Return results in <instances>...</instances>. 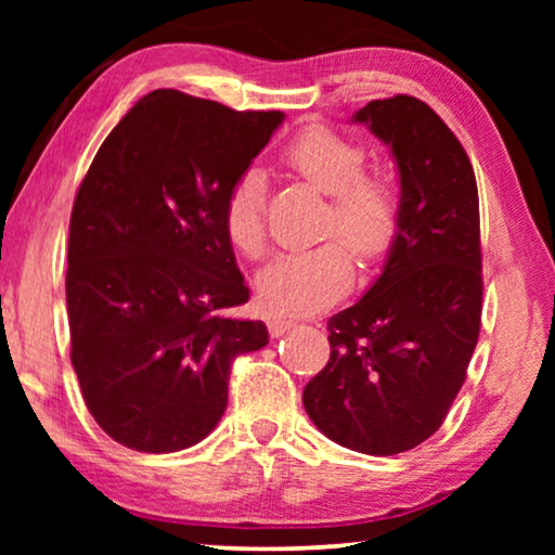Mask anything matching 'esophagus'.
Masks as SVG:
<instances>
[{"mask_svg": "<svg viewBox=\"0 0 555 555\" xmlns=\"http://www.w3.org/2000/svg\"><path fill=\"white\" fill-rule=\"evenodd\" d=\"M268 328H270V336H285L287 331L291 328H295V321L293 318H285V315H275V318H270L268 321Z\"/></svg>", "mask_w": 555, "mask_h": 555, "instance_id": "1", "label": "esophagus"}]
</instances>
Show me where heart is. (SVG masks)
<instances>
[{"label": "heart", "instance_id": "b5f03b06", "mask_svg": "<svg viewBox=\"0 0 555 555\" xmlns=\"http://www.w3.org/2000/svg\"><path fill=\"white\" fill-rule=\"evenodd\" d=\"M285 164L308 184L331 194V232H338L366 260L384 255L399 230V192L382 173H366V149L348 135L310 126L283 151ZM268 181L257 166L234 179L224 199V232L247 257L264 249ZM353 257L344 242L280 253L257 275L260 300L275 313L325 308L351 285Z\"/></svg>", "mask_w": 555, "mask_h": 555}]
</instances>
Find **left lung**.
Listing matches in <instances>:
<instances>
[{
  "instance_id": "obj_1",
  "label": "left lung",
  "mask_w": 555,
  "mask_h": 555,
  "mask_svg": "<svg viewBox=\"0 0 555 555\" xmlns=\"http://www.w3.org/2000/svg\"><path fill=\"white\" fill-rule=\"evenodd\" d=\"M356 124L391 149L399 230L382 275L328 321L331 359L302 391L325 437L399 454L442 427L480 336V199L473 164L442 118L412 95L371 101Z\"/></svg>"
}]
</instances>
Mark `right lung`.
Listing matches in <instances>:
<instances>
[{
  "label": "right lung",
  "mask_w": 555,
  "mask_h": 555,
  "mask_svg": "<svg viewBox=\"0 0 555 555\" xmlns=\"http://www.w3.org/2000/svg\"><path fill=\"white\" fill-rule=\"evenodd\" d=\"M179 90L143 95L75 196L67 242L70 361L88 412L135 452L202 442L240 353L268 346L224 232V199L283 124Z\"/></svg>",
  "instance_id": "1"
}]
</instances>
